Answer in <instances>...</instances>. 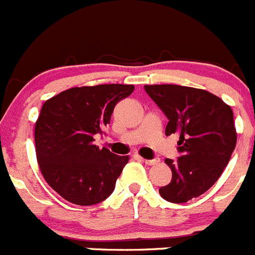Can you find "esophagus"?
<instances>
[{"instance_id": "34e87169", "label": "esophagus", "mask_w": 255, "mask_h": 255, "mask_svg": "<svg viewBox=\"0 0 255 255\" xmlns=\"http://www.w3.org/2000/svg\"><path fill=\"white\" fill-rule=\"evenodd\" d=\"M139 159H140L141 162H144L145 164H148V166H153V164L158 163V159L157 158L155 159H144V158H141V157H139Z\"/></svg>"}]
</instances>
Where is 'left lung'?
Returning a JSON list of instances; mask_svg holds the SVG:
<instances>
[{"mask_svg": "<svg viewBox=\"0 0 255 255\" xmlns=\"http://www.w3.org/2000/svg\"><path fill=\"white\" fill-rule=\"evenodd\" d=\"M168 119L166 135L180 136V157L164 162L172 179L159 188L171 203H185L206 193L218 180L236 145L233 110L215 94L175 84L144 85Z\"/></svg>", "mask_w": 255, "mask_h": 255, "instance_id": "1", "label": "left lung"}]
</instances>
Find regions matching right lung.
Masks as SVG:
<instances>
[{"instance_id": "obj_1", "label": "right lung", "mask_w": 255, "mask_h": 255, "mask_svg": "<svg viewBox=\"0 0 255 255\" xmlns=\"http://www.w3.org/2000/svg\"><path fill=\"white\" fill-rule=\"evenodd\" d=\"M134 85L70 88L43 103L35 123L37 161L53 190L78 206L101 203L112 194L129 155L94 144L111 121L115 106Z\"/></svg>"}]
</instances>
